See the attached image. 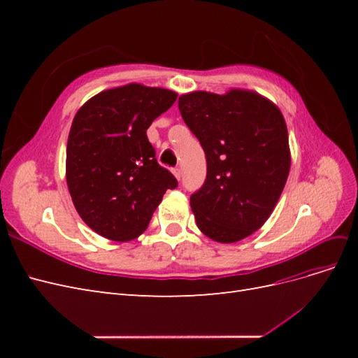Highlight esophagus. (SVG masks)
Segmentation results:
<instances>
[{
	"mask_svg": "<svg viewBox=\"0 0 358 358\" xmlns=\"http://www.w3.org/2000/svg\"><path fill=\"white\" fill-rule=\"evenodd\" d=\"M173 175H175V178H176V179H180V175H182V170H180L179 167H176V169H173Z\"/></svg>",
	"mask_w": 358,
	"mask_h": 358,
	"instance_id": "obj_1",
	"label": "esophagus"
}]
</instances>
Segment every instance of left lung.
<instances>
[{"instance_id":"8db88e82","label":"left lung","mask_w":358,"mask_h":358,"mask_svg":"<svg viewBox=\"0 0 358 358\" xmlns=\"http://www.w3.org/2000/svg\"><path fill=\"white\" fill-rule=\"evenodd\" d=\"M179 110L208 161L203 187L191 196L197 227L215 242H239L263 227L285 187V119L275 103L246 90L183 94Z\"/></svg>"}]
</instances>
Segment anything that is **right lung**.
Wrapping results in <instances>:
<instances>
[{
    "label": "right lung",
    "mask_w": 358,
    "mask_h": 358,
    "mask_svg": "<svg viewBox=\"0 0 358 358\" xmlns=\"http://www.w3.org/2000/svg\"><path fill=\"white\" fill-rule=\"evenodd\" d=\"M176 99L170 90L128 83L94 95L76 113L67 142V185L80 218L106 239H136L166 191L178 187L146 136Z\"/></svg>",
    "instance_id": "add662e5"
}]
</instances>
